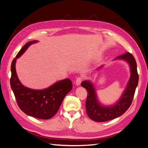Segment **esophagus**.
<instances>
[{
    "mask_svg": "<svg viewBox=\"0 0 148 148\" xmlns=\"http://www.w3.org/2000/svg\"><path fill=\"white\" fill-rule=\"evenodd\" d=\"M82 81V78L81 77H79L76 79V80H75V83H76V85L77 86H79L81 84V83Z\"/></svg>",
    "mask_w": 148,
    "mask_h": 148,
    "instance_id": "obj_1",
    "label": "esophagus"
}]
</instances>
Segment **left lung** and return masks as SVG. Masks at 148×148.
Masks as SVG:
<instances>
[{
	"mask_svg": "<svg viewBox=\"0 0 148 148\" xmlns=\"http://www.w3.org/2000/svg\"><path fill=\"white\" fill-rule=\"evenodd\" d=\"M115 59L123 60L128 63L131 75L122 96L114 104L108 106L101 104L97 99L96 89L92 83L90 81H84L81 83V86L86 89L88 92L86 102L87 114L90 119L96 122H105L123 115L131 106L138 84L137 64L133 56L130 52H126L117 57ZM103 66L97 67V69H100Z\"/></svg>",
	"mask_w": 148,
	"mask_h": 148,
	"instance_id": "left-lung-1",
	"label": "left lung"
}]
</instances>
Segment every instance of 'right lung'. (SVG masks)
I'll use <instances>...</instances> for the list:
<instances>
[{
	"mask_svg": "<svg viewBox=\"0 0 148 148\" xmlns=\"http://www.w3.org/2000/svg\"><path fill=\"white\" fill-rule=\"evenodd\" d=\"M37 42L32 40L24 45L12 60L10 83L17 104L22 111L38 119H49L59 110L64 97L73 89V83L69 79H65L41 90L30 89L22 84L16 73L17 59L24 54L30 45Z\"/></svg>",
	"mask_w": 148,
	"mask_h": 148,
	"instance_id": "1",
	"label": "right lung"
}]
</instances>
